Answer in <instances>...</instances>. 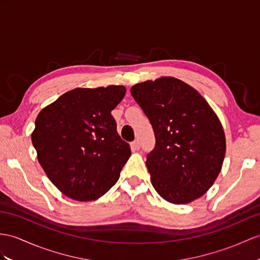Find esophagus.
<instances>
[{"label":"esophagus","mask_w":260,"mask_h":260,"mask_svg":"<svg viewBox=\"0 0 260 260\" xmlns=\"http://www.w3.org/2000/svg\"><path fill=\"white\" fill-rule=\"evenodd\" d=\"M130 145H131L132 151H138L139 149H140V143H139L138 140H136V141H134V142H131Z\"/></svg>","instance_id":"1"}]
</instances>
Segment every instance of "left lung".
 Here are the masks:
<instances>
[{"label":"left lung","instance_id":"obj_1","mask_svg":"<svg viewBox=\"0 0 260 260\" xmlns=\"http://www.w3.org/2000/svg\"><path fill=\"white\" fill-rule=\"evenodd\" d=\"M130 92L154 131L147 168L157 194L172 204L203 196L217 179L226 153L223 125L212 107L174 77L140 82Z\"/></svg>","mask_w":260,"mask_h":260}]
</instances>
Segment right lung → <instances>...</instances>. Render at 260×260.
<instances>
[{
    "label": "right lung",
    "instance_id": "right-lung-1",
    "mask_svg": "<svg viewBox=\"0 0 260 260\" xmlns=\"http://www.w3.org/2000/svg\"><path fill=\"white\" fill-rule=\"evenodd\" d=\"M124 86L76 88L42 109L31 142L50 182L79 202L101 198L131 155L111 116Z\"/></svg>",
    "mask_w": 260,
    "mask_h": 260
}]
</instances>
